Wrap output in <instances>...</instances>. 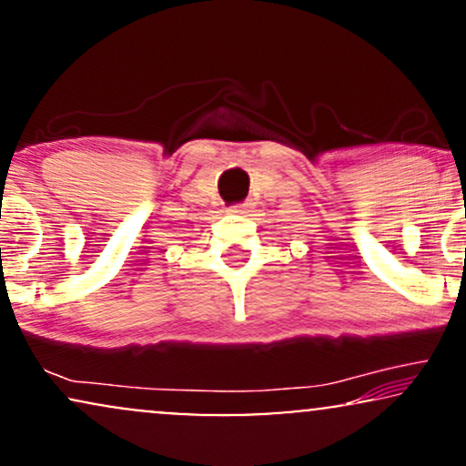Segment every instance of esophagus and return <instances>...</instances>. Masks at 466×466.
Returning a JSON list of instances; mask_svg holds the SVG:
<instances>
[{
  "instance_id": "obj_1",
  "label": "esophagus",
  "mask_w": 466,
  "mask_h": 466,
  "mask_svg": "<svg viewBox=\"0 0 466 466\" xmlns=\"http://www.w3.org/2000/svg\"><path fill=\"white\" fill-rule=\"evenodd\" d=\"M251 210H254V203L251 201H245V203H238V206L228 208V212H232V215H243V217H249Z\"/></svg>"
}]
</instances>
